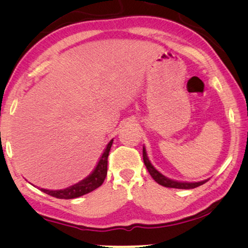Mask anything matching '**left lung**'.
I'll list each match as a JSON object with an SVG mask.
<instances>
[{
    "label": "left lung",
    "mask_w": 248,
    "mask_h": 248,
    "mask_svg": "<svg viewBox=\"0 0 248 248\" xmlns=\"http://www.w3.org/2000/svg\"><path fill=\"white\" fill-rule=\"evenodd\" d=\"M142 158H144V163H145V166L147 168V170H148V172H149V174L151 175V177H153V179L155 182H157L158 184L162 185V186H166V187L180 188V189H190V188L198 187V186L205 184L206 182L208 181V180H205V181H202V182H195V183H187V182H177V181L170 180L164 175H162L159 171L155 170L153 164L150 163L148 157H147V153H146L145 147L142 148Z\"/></svg>",
    "instance_id": "8db88e82"
}]
</instances>
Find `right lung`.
Wrapping results in <instances>:
<instances>
[{
  "mask_svg": "<svg viewBox=\"0 0 248 248\" xmlns=\"http://www.w3.org/2000/svg\"><path fill=\"white\" fill-rule=\"evenodd\" d=\"M113 140L108 142L107 148L104 149L103 154L100 158L97 167L91 173L89 176H87L85 180L78 182L77 184L69 186V187L65 189H60V190H50V189H45L40 188L41 192L46 193L50 196H53L55 198L60 199H73L80 197L82 195H86L90 192H93L95 188H98L99 186H101L104 182V179L107 176V171H108V153H110L111 146H112Z\"/></svg>",
  "mask_w": 248,
  "mask_h": 248,
  "instance_id": "1",
  "label": "right lung"
}]
</instances>
